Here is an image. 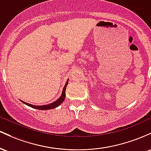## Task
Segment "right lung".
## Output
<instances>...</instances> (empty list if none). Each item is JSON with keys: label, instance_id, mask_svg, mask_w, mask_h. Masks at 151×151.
Instances as JSON below:
<instances>
[{"label": "right lung", "instance_id": "1", "mask_svg": "<svg viewBox=\"0 0 151 151\" xmlns=\"http://www.w3.org/2000/svg\"><path fill=\"white\" fill-rule=\"evenodd\" d=\"M68 80H67L66 83H65V86H64V88H63V89L62 94H61V96H60V97L58 99H57L55 101H54V102L50 103V104L44 105V106H34V105L30 104V103L24 102V101H21L22 103H24V104L27 105V106H30V107L35 108V109H38V110H49V109H53V108H56V107H58V106H60V105L63 102L64 100H65V89H66L68 83Z\"/></svg>", "mask_w": 151, "mask_h": 151}]
</instances>
